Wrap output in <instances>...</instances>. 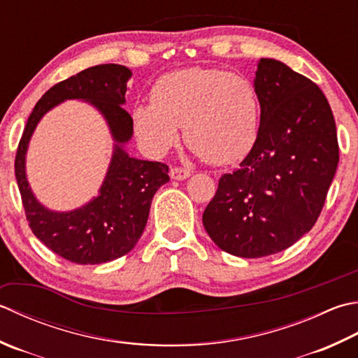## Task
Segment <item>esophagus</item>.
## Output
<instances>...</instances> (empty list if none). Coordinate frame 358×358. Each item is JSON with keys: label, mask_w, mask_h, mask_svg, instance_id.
Masks as SVG:
<instances>
[{"label": "esophagus", "mask_w": 358, "mask_h": 358, "mask_svg": "<svg viewBox=\"0 0 358 358\" xmlns=\"http://www.w3.org/2000/svg\"><path fill=\"white\" fill-rule=\"evenodd\" d=\"M191 177V171L185 169V167H172L171 169V178L172 180H186Z\"/></svg>", "instance_id": "34e87169"}]
</instances>
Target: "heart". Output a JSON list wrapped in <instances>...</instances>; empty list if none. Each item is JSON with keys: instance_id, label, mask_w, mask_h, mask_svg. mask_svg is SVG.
<instances>
[{"instance_id": "b5f03b06", "label": "heart", "mask_w": 358, "mask_h": 358, "mask_svg": "<svg viewBox=\"0 0 358 358\" xmlns=\"http://www.w3.org/2000/svg\"><path fill=\"white\" fill-rule=\"evenodd\" d=\"M153 102L133 108L138 143L161 157L186 143L215 164L242 159L253 147L259 129V97L247 77L214 68H187L166 74L152 90Z\"/></svg>"}]
</instances>
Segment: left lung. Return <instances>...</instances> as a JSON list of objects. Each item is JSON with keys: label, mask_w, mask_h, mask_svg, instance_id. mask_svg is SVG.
<instances>
[{"label": "left lung", "mask_w": 358, "mask_h": 358, "mask_svg": "<svg viewBox=\"0 0 358 358\" xmlns=\"http://www.w3.org/2000/svg\"><path fill=\"white\" fill-rule=\"evenodd\" d=\"M261 125L241 167L222 175L203 227L220 250L262 257L292 247L323 209L338 164L337 127L318 85L275 59L257 63Z\"/></svg>", "instance_id": "left-lung-1"}]
</instances>
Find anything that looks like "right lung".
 Wrapping results in <instances>:
<instances>
[{
  "mask_svg": "<svg viewBox=\"0 0 358 358\" xmlns=\"http://www.w3.org/2000/svg\"><path fill=\"white\" fill-rule=\"evenodd\" d=\"M131 71L108 63L83 69L49 88L35 103L20 139L15 177L26 219L40 242L60 257L82 265L115 261L133 250L145 228L152 199L169 181V167L130 157L133 119L124 110ZM68 99L88 101L100 111L114 138V155L100 194L73 212H51L34 197L25 177V153L39 119Z\"/></svg>",
  "mask_w": 358,
  "mask_h": 358,
  "instance_id": "right-lung-1",
  "label": "right lung"
}]
</instances>
